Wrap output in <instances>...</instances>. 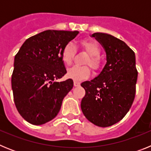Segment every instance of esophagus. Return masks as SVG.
<instances>
[{
    "label": "esophagus",
    "mask_w": 151,
    "mask_h": 151,
    "mask_svg": "<svg viewBox=\"0 0 151 151\" xmlns=\"http://www.w3.org/2000/svg\"><path fill=\"white\" fill-rule=\"evenodd\" d=\"M80 85V82H78V81H76L75 80L74 81V86L75 87H78V86H79Z\"/></svg>",
    "instance_id": "esophagus-1"
}]
</instances>
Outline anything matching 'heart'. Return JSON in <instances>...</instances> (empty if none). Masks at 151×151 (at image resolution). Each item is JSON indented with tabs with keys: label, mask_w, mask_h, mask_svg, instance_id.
Returning a JSON list of instances; mask_svg holds the SVG:
<instances>
[{
	"label": "heart",
	"mask_w": 151,
	"mask_h": 151,
	"mask_svg": "<svg viewBox=\"0 0 151 151\" xmlns=\"http://www.w3.org/2000/svg\"><path fill=\"white\" fill-rule=\"evenodd\" d=\"M78 45L88 54L85 60V64H88L94 70H98L101 66V59L99 54L101 47L97 41L90 39H82L78 41ZM75 54V46L72 42L66 44L61 51V59L64 64L70 65ZM91 74V69L88 66H73L67 69L66 76L69 78L76 81L85 79Z\"/></svg>",
	"instance_id": "b5f03b06"
}]
</instances>
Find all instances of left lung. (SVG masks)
<instances>
[{"mask_svg": "<svg viewBox=\"0 0 151 151\" xmlns=\"http://www.w3.org/2000/svg\"><path fill=\"white\" fill-rule=\"evenodd\" d=\"M91 37L104 47L106 63L97 77L81 84L85 90L81 108L91 123L108 127L119 122L134 101L138 79L135 54L111 35L96 32Z\"/></svg>", "mask_w": 151, "mask_h": 151, "instance_id": "left-lung-1", "label": "left lung"}]
</instances>
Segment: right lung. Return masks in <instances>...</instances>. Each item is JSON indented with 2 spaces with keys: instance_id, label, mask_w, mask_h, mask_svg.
<instances>
[{
  "instance_id": "right-lung-1",
  "label": "right lung",
  "mask_w": 151,
  "mask_h": 151,
  "mask_svg": "<svg viewBox=\"0 0 151 151\" xmlns=\"http://www.w3.org/2000/svg\"><path fill=\"white\" fill-rule=\"evenodd\" d=\"M78 31L46 30L25 41L14 58L11 85L16 107L32 125H42L55 118L73 81L56 82L66 73L61 59L66 44Z\"/></svg>"
}]
</instances>
